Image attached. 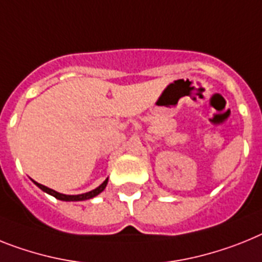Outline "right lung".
<instances>
[{"instance_id":"obj_1","label":"right lung","mask_w":262,"mask_h":262,"mask_svg":"<svg viewBox=\"0 0 262 262\" xmlns=\"http://www.w3.org/2000/svg\"><path fill=\"white\" fill-rule=\"evenodd\" d=\"M107 182H108V179H106L102 184L98 187V188L93 189V191L90 192H87V193H82V195H63V193H59V192L54 191V189H50L48 188V187H45V185L39 184V183L34 182L35 184L39 187V188L42 189V191H45L46 193H49V195L51 196H54L55 199H58V200H63V201H82V200H89V199L94 198V196H97L99 195L100 192L103 191L104 188H106V185H107Z\"/></svg>"}]
</instances>
